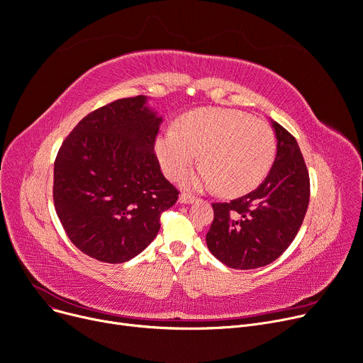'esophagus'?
I'll return each instance as SVG.
<instances>
[{"instance_id": "1", "label": "esophagus", "mask_w": 363, "mask_h": 363, "mask_svg": "<svg viewBox=\"0 0 363 363\" xmlns=\"http://www.w3.org/2000/svg\"><path fill=\"white\" fill-rule=\"evenodd\" d=\"M195 201H196V198L189 195V194H182L180 198H179L180 203H191V202H195Z\"/></svg>"}]
</instances>
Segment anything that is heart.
Instances as JSON below:
<instances>
[{
	"label": "heart",
	"mask_w": 363,
	"mask_h": 363,
	"mask_svg": "<svg viewBox=\"0 0 363 363\" xmlns=\"http://www.w3.org/2000/svg\"><path fill=\"white\" fill-rule=\"evenodd\" d=\"M155 151L164 173L180 177L199 154L201 168L182 179L187 189L214 187L239 195L258 186L275 157L271 127L252 116L227 108H205L186 114L179 129H164Z\"/></svg>",
	"instance_id": "obj_1"
}]
</instances>
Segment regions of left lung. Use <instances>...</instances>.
I'll return each instance as SVG.
<instances>
[{
  "instance_id": "8db88e82",
  "label": "left lung",
  "mask_w": 363,
  "mask_h": 363,
  "mask_svg": "<svg viewBox=\"0 0 363 363\" xmlns=\"http://www.w3.org/2000/svg\"><path fill=\"white\" fill-rule=\"evenodd\" d=\"M277 155L265 180L230 202H214L206 246L234 269L265 267L281 257L299 231L311 196L309 173L291 133L272 121Z\"/></svg>"
}]
</instances>
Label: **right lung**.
<instances>
[{"instance_id": "1", "label": "right lung", "mask_w": 363, "mask_h": 363, "mask_svg": "<svg viewBox=\"0 0 363 363\" xmlns=\"http://www.w3.org/2000/svg\"><path fill=\"white\" fill-rule=\"evenodd\" d=\"M145 104L142 95L123 98L83 117L54 162L61 225L79 250L101 262L135 258L179 199L154 152L162 118Z\"/></svg>"}]
</instances>
